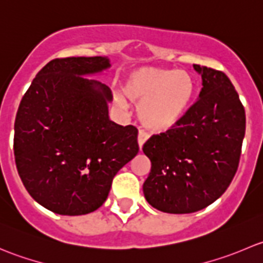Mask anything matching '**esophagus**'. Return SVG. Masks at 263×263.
I'll use <instances>...</instances> for the list:
<instances>
[{"label":"esophagus","mask_w":263,"mask_h":263,"mask_svg":"<svg viewBox=\"0 0 263 263\" xmlns=\"http://www.w3.org/2000/svg\"><path fill=\"white\" fill-rule=\"evenodd\" d=\"M146 140H147L146 132L140 131V132H139V136H137V142H139L140 150H141L142 146H144V144H145V142H146Z\"/></svg>","instance_id":"1"}]
</instances>
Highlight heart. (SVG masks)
Instances as JSON below:
<instances>
[{
  "label": "heart",
  "mask_w": 263,
  "mask_h": 263,
  "mask_svg": "<svg viewBox=\"0 0 263 263\" xmlns=\"http://www.w3.org/2000/svg\"><path fill=\"white\" fill-rule=\"evenodd\" d=\"M122 91L131 102L140 103L139 118L145 128L165 132L178 126L187 116L196 85L185 71L139 67L127 73ZM115 100L118 107H126L121 95H116Z\"/></svg>",
  "instance_id": "b5f03b06"
}]
</instances>
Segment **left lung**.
<instances>
[{
	"mask_svg": "<svg viewBox=\"0 0 263 263\" xmlns=\"http://www.w3.org/2000/svg\"><path fill=\"white\" fill-rule=\"evenodd\" d=\"M202 78L198 100L177 128L145 142L151 171L145 198L168 214L208 208L229 187L239 165L246 112L237 90L221 71L193 65Z\"/></svg>",
	"mask_w": 263,
	"mask_h": 263,
	"instance_id": "left-lung-1",
	"label": "left lung"
}]
</instances>
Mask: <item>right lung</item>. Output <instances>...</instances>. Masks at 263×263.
Listing matches in <instances>:
<instances>
[{"label":"right lung","instance_id":"obj_1","mask_svg":"<svg viewBox=\"0 0 263 263\" xmlns=\"http://www.w3.org/2000/svg\"><path fill=\"white\" fill-rule=\"evenodd\" d=\"M109 67L107 57L55 58L36 73L18 105V176L29 195L55 214L99 209L117 172L139 153L136 127L109 119V87L82 78Z\"/></svg>","mask_w":263,"mask_h":263}]
</instances>
